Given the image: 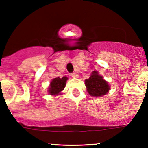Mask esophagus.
I'll return each mask as SVG.
<instances>
[{"mask_svg": "<svg viewBox=\"0 0 148 148\" xmlns=\"http://www.w3.org/2000/svg\"><path fill=\"white\" fill-rule=\"evenodd\" d=\"M71 76L73 78H78V74H76V73H72Z\"/></svg>", "mask_w": 148, "mask_h": 148, "instance_id": "1", "label": "esophagus"}]
</instances>
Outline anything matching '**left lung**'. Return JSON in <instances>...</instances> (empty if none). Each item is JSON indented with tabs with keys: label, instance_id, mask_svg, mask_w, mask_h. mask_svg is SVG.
Listing matches in <instances>:
<instances>
[{
	"label": "left lung",
	"instance_id": "obj_1",
	"mask_svg": "<svg viewBox=\"0 0 148 148\" xmlns=\"http://www.w3.org/2000/svg\"><path fill=\"white\" fill-rule=\"evenodd\" d=\"M85 86L87 92L94 97H101L105 95L110 90L108 83L97 71H93L88 79H86Z\"/></svg>",
	"mask_w": 148,
	"mask_h": 148
}]
</instances>
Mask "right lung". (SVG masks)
Instances as JSON below:
<instances>
[{"label": "right lung", "instance_id": "add662e5", "mask_svg": "<svg viewBox=\"0 0 148 148\" xmlns=\"http://www.w3.org/2000/svg\"><path fill=\"white\" fill-rule=\"evenodd\" d=\"M67 79V77L66 76H64L61 78H53L49 84L48 92L53 95H58L61 94V91L64 89L65 86H66Z\"/></svg>", "mask_w": 148, "mask_h": 148}]
</instances>
